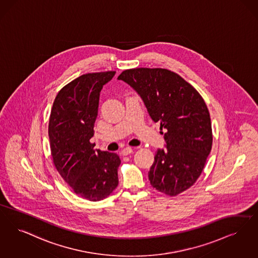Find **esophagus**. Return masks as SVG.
I'll use <instances>...</instances> for the list:
<instances>
[{
  "mask_svg": "<svg viewBox=\"0 0 258 258\" xmlns=\"http://www.w3.org/2000/svg\"><path fill=\"white\" fill-rule=\"evenodd\" d=\"M133 153H134V151H133V149L131 147H125L124 149H123V151H122V155H131Z\"/></svg>",
  "mask_w": 258,
  "mask_h": 258,
  "instance_id": "obj_1",
  "label": "esophagus"
}]
</instances>
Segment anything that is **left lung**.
<instances>
[{"label": "left lung", "instance_id": "left-lung-1", "mask_svg": "<svg viewBox=\"0 0 258 258\" xmlns=\"http://www.w3.org/2000/svg\"><path fill=\"white\" fill-rule=\"evenodd\" d=\"M118 80L134 88L152 120L165 132V148L155 153L149 180L157 191L176 196L196 182L211 151V121L204 99L167 69H130Z\"/></svg>", "mask_w": 258, "mask_h": 258}]
</instances>
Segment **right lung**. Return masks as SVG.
<instances>
[{"label":"right lung","instance_id":"1","mask_svg":"<svg viewBox=\"0 0 258 258\" xmlns=\"http://www.w3.org/2000/svg\"><path fill=\"white\" fill-rule=\"evenodd\" d=\"M114 71L85 74L56 95L49 122L53 164L73 191L91 202L109 196L117 187L119 155L94 150L90 143L100 93Z\"/></svg>","mask_w":258,"mask_h":258}]
</instances>
